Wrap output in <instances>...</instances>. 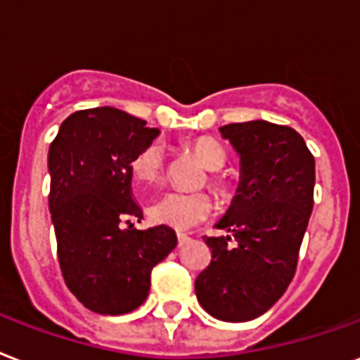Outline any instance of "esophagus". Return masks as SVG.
I'll return each instance as SVG.
<instances>
[{"instance_id":"34e87169","label":"esophagus","mask_w":360,"mask_h":360,"mask_svg":"<svg viewBox=\"0 0 360 360\" xmlns=\"http://www.w3.org/2000/svg\"><path fill=\"white\" fill-rule=\"evenodd\" d=\"M188 241H191V238H188L186 234H177V243H179V247L186 245Z\"/></svg>"}]
</instances>
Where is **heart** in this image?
Here are the masks:
<instances>
[{
  "label": "heart",
  "mask_w": 360,
  "mask_h": 360,
  "mask_svg": "<svg viewBox=\"0 0 360 360\" xmlns=\"http://www.w3.org/2000/svg\"><path fill=\"white\" fill-rule=\"evenodd\" d=\"M188 149L198 156V160L204 164L210 172H217L224 166L226 153L223 145L217 139L207 136L194 137L188 141ZM166 168V155L160 143L145 145L143 149H139L134 155L130 162L131 179L139 185H155L162 179ZM210 186L219 194L226 196L229 188L224 185V181L217 175L210 177ZM213 210L210 194L205 192H166L149 205L147 215L155 224H166L175 230H188L196 224L204 223Z\"/></svg>",
  "instance_id": "1"
}]
</instances>
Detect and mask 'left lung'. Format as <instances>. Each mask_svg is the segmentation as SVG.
I'll return each mask as SVG.
<instances>
[{
  "label": "left lung",
  "mask_w": 360,
  "mask_h": 360,
  "mask_svg": "<svg viewBox=\"0 0 360 360\" xmlns=\"http://www.w3.org/2000/svg\"><path fill=\"white\" fill-rule=\"evenodd\" d=\"M221 134L240 153L241 183L217 224L232 236H205L211 262L194 289L215 319L243 323L268 311L295 278L314 210L315 160L290 126L251 120Z\"/></svg>",
  "instance_id": "8db88e82"
}]
</instances>
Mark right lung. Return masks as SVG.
Wrapping results in <instances>:
<instances>
[{
  "label": "right lung",
  "mask_w": 360,
  "mask_h": 360,
  "mask_svg": "<svg viewBox=\"0 0 360 360\" xmlns=\"http://www.w3.org/2000/svg\"><path fill=\"white\" fill-rule=\"evenodd\" d=\"M158 136L137 117L94 107L70 115L49 149L52 223L68 289L84 308L122 315L149 296L150 270L177 245L169 226L136 230L130 162Z\"/></svg>",
  "instance_id": "right-lung-1"
}]
</instances>
